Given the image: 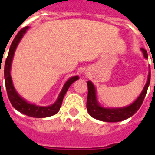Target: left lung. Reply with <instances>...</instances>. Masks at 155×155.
Here are the masks:
<instances>
[{
	"label": "left lung",
	"mask_w": 155,
	"mask_h": 155,
	"mask_svg": "<svg viewBox=\"0 0 155 155\" xmlns=\"http://www.w3.org/2000/svg\"><path fill=\"white\" fill-rule=\"evenodd\" d=\"M144 58H148V54L146 50L140 49ZM150 82V67L149 69L148 77L143 89L137 97V98L128 106H123V107H104L99 103L97 97V91L95 86L91 80H88V98H87V110L88 114H90L94 119L103 122H120L132 117L143 102L144 98L147 93V89Z\"/></svg>",
	"instance_id": "1"
}]
</instances>
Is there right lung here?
<instances>
[{"mask_svg": "<svg viewBox=\"0 0 155 155\" xmlns=\"http://www.w3.org/2000/svg\"><path fill=\"white\" fill-rule=\"evenodd\" d=\"M29 28H30L29 27H26V28H22V30L20 31L17 34V35L15 36V38L14 39V41H13L11 45H10L9 54H8V57H7L6 60H5L4 68L5 88H6L8 97H9V101L11 102L12 106H14V108L17 110L18 111L21 112L22 114H26L28 116L34 117V118H46V117L54 115L59 111L60 107L62 106L63 97H64L65 94L68 90V88L75 81L79 80L80 77L78 75L70 77L64 84V85H63L62 90L59 93L56 101L54 104L50 105V106H37L35 104L28 102L27 100H25L23 97L20 96L17 90L15 89V86H14L11 75H10V71H11L12 62H13V58H14V56H15L16 49H17L18 45V44L22 39V37H23V35H25Z\"/></svg>", "mask_w": 155, "mask_h": 155, "instance_id": "obj_1", "label": "right lung"}]
</instances>
